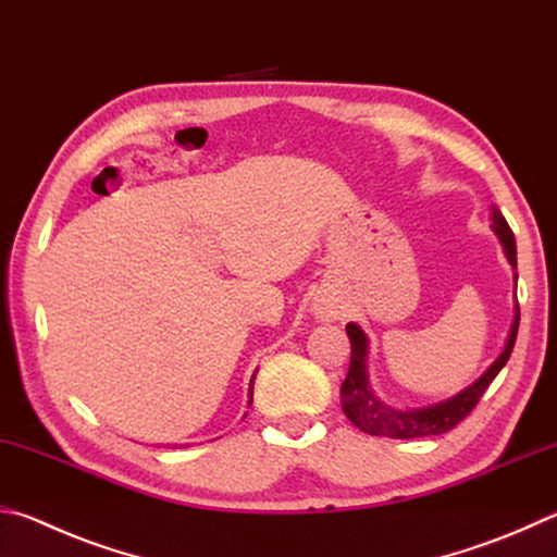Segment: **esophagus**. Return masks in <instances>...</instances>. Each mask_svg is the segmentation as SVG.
Masks as SVG:
<instances>
[{
	"instance_id": "esophagus-1",
	"label": "esophagus",
	"mask_w": 557,
	"mask_h": 557,
	"mask_svg": "<svg viewBox=\"0 0 557 557\" xmlns=\"http://www.w3.org/2000/svg\"><path fill=\"white\" fill-rule=\"evenodd\" d=\"M319 313H326V317H331V311H329V309H321Z\"/></svg>"
}]
</instances>
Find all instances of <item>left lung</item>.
<instances>
[{
  "instance_id": "8db88e82",
  "label": "left lung",
  "mask_w": 557,
  "mask_h": 557,
  "mask_svg": "<svg viewBox=\"0 0 557 557\" xmlns=\"http://www.w3.org/2000/svg\"><path fill=\"white\" fill-rule=\"evenodd\" d=\"M494 219V234L499 236L504 252L513 268H517V238H513V231L509 228L507 219L502 216L499 209L492 211ZM517 331H519V309L517 317H513L507 348L502 350V356L492 362L490 370L484 375L470 384L468 389L460 392L458 397L448 401L433 404L426 409H394L389 404L380 401L375 394H372L368 384V370H366V356H368V336L362 333L358 323H348L346 333L350 338V368L348 375L341 384V401L346 417L356 423L360 431L370 433V436H387V438H423V436H441V433L453 431L458 423L468 417V413L478 407L482 394L487 392L492 380L499 375V370L507 366V360L513 350V343H517Z\"/></svg>"
}]
</instances>
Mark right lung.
I'll list each match as a JSON object with an SVG mask.
<instances>
[{"label": "right lung", "mask_w": 557, "mask_h": 557, "mask_svg": "<svg viewBox=\"0 0 557 557\" xmlns=\"http://www.w3.org/2000/svg\"><path fill=\"white\" fill-rule=\"evenodd\" d=\"M250 401H252V384H250ZM250 401H248V407H250Z\"/></svg>", "instance_id": "1"}]
</instances>
